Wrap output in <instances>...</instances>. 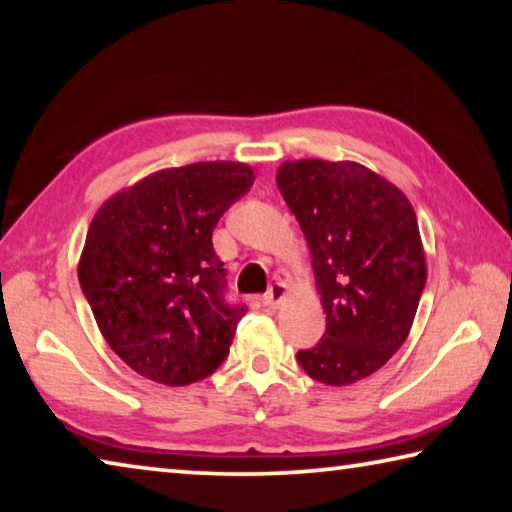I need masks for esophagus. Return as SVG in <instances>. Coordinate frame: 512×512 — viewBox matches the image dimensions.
Here are the masks:
<instances>
[{"label": "esophagus", "mask_w": 512, "mask_h": 512, "mask_svg": "<svg viewBox=\"0 0 512 512\" xmlns=\"http://www.w3.org/2000/svg\"><path fill=\"white\" fill-rule=\"evenodd\" d=\"M287 293H289L287 282H273L271 289H268V293L264 296V305L271 307V309H277L282 305V300L287 298Z\"/></svg>", "instance_id": "1"}]
</instances>
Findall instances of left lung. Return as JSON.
Listing matches in <instances>:
<instances>
[{
    "mask_svg": "<svg viewBox=\"0 0 512 512\" xmlns=\"http://www.w3.org/2000/svg\"><path fill=\"white\" fill-rule=\"evenodd\" d=\"M277 187L307 239L325 336L298 363L311 379L350 386L402 348L427 282L413 205L359 162L287 160Z\"/></svg>",
    "mask_w": 512,
    "mask_h": 512,
    "instance_id": "obj_1",
    "label": "left lung"
}]
</instances>
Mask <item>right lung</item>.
Wrapping results in <instances>:
<instances>
[{
    "label": "right lung",
    "mask_w": 512,
    "mask_h": 512,
    "mask_svg": "<svg viewBox=\"0 0 512 512\" xmlns=\"http://www.w3.org/2000/svg\"><path fill=\"white\" fill-rule=\"evenodd\" d=\"M253 180V167L230 160L160 169L94 214L81 289L103 339L137 375L187 386L228 357L246 309L223 300L212 232Z\"/></svg>",
    "instance_id": "add662e5"
}]
</instances>
